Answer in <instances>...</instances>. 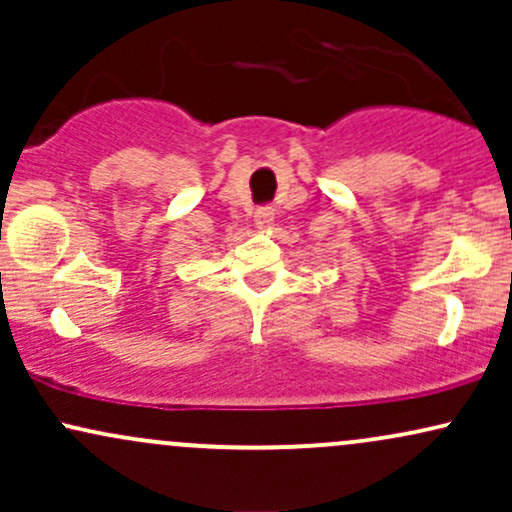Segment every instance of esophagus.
<instances>
[{"mask_svg":"<svg viewBox=\"0 0 512 512\" xmlns=\"http://www.w3.org/2000/svg\"><path fill=\"white\" fill-rule=\"evenodd\" d=\"M274 221V209L272 207H262L257 209L255 214V226L257 228H269V223Z\"/></svg>","mask_w":512,"mask_h":512,"instance_id":"obj_1","label":"esophagus"}]
</instances>
